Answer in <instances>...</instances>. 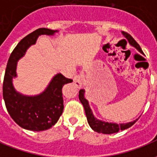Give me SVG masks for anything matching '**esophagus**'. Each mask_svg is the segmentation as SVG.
I'll list each match as a JSON object with an SVG mask.
<instances>
[{
  "mask_svg": "<svg viewBox=\"0 0 157 157\" xmlns=\"http://www.w3.org/2000/svg\"><path fill=\"white\" fill-rule=\"evenodd\" d=\"M73 81H74V84H75L77 87H81L82 85V76L79 75H75V77L73 79Z\"/></svg>",
  "mask_w": 157,
  "mask_h": 157,
  "instance_id": "esophagus-1",
  "label": "esophagus"
}]
</instances>
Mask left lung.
I'll use <instances>...</instances> for the list:
<instances>
[{
	"mask_svg": "<svg viewBox=\"0 0 157 157\" xmlns=\"http://www.w3.org/2000/svg\"><path fill=\"white\" fill-rule=\"evenodd\" d=\"M123 35L124 36L126 39H128V43L132 45L133 47L136 48V49L140 51L141 54H143L141 48L140 47L138 43L135 41V39H133L131 35H129L128 33L124 32H122ZM79 99L82 103V105L84 107L85 109L86 116L87 118V122H88L90 127L94 130V131L98 132V133H102V134H113V133H117V132L120 131V130H124L126 128H128L131 127L132 125L135 124V122L138 120L139 118L135 119L134 121L129 122V123H126V124H116V123H109V122H104L102 120H99L95 116L93 115L92 111L90 106H89L88 101L85 98V90L84 89H81L79 91Z\"/></svg>",
	"mask_w": 157,
	"mask_h": 157,
	"instance_id": "obj_1",
	"label": "left lung"
}]
</instances>
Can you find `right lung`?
I'll use <instances>...</instances> for the list:
<instances>
[{
	"instance_id": "obj_1",
	"label": "right lung",
	"mask_w": 157,
	"mask_h": 157,
	"mask_svg": "<svg viewBox=\"0 0 157 157\" xmlns=\"http://www.w3.org/2000/svg\"><path fill=\"white\" fill-rule=\"evenodd\" d=\"M57 30L39 29L19 42L9 57L3 82V98L7 112L17 124L29 130L43 131L55 125L64 109L62 87L72 82L59 73L44 92L36 96H26L15 90L12 79L17 76V61L25 55L27 49L34 44L40 35H54Z\"/></svg>"
}]
</instances>
